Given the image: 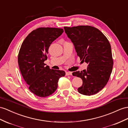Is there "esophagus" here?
Here are the masks:
<instances>
[{
    "label": "esophagus",
    "mask_w": 128,
    "mask_h": 128,
    "mask_svg": "<svg viewBox=\"0 0 128 128\" xmlns=\"http://www.w3.org/2000/svg\"><path fill=\"white\" fill-rule=\"evenodd\" d=\"M72 72H66V76H69V75H72Z\"/></svg>",
    "instance_id": "34e87169"
}]
</instances>
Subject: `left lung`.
I'll list each match as a JSON object with an SVG mask.
<instances>
[{"label": "left lung", "instance_id": "left-lung-1", "mask_svg": "<svg viewBox=\"0 0 128 128\" xmlns=\"http://www.w3.org/2000/svg\"><path fill=\"white\" fill-rule=\"evenodd\" d=\"M64 28L80 60L88 64L86 69L72 73L73 76L83 80L78 91L86 96L98 93L106 86L112 70L113 60L109 40L98 29L90 26Z\"/></svg>", "mask_w": 128, "mask_h": 128}]
</instances>
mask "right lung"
<instances>
[{"mask_svg":"<svg viewBox=\"0 0 128 128\" xmlns=\"http://www.w3.org/2000/svg\"><path fill=\"white\" fill-rule=\"evenodd\" d=\"M63 28H40L29 34L22 44L18 62L22 76L29 90L36 96L45 97L56 90L58 82L65 72L50 69L44 63L50 44L62 34Z\"/></svg>","mask_w":128,"mask_h":128,"instance_id":"1","label":"right lung"}]
</instances>
